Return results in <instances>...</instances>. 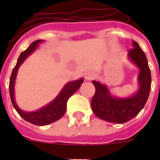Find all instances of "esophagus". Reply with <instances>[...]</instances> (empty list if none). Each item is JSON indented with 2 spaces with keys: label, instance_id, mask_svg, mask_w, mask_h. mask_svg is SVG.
I'll use <instances>...</instances> for the list:
<instances>
[{
  "label": "esophagus",
  "instance_id": "obj_1",
  "mask_svg": "<svg viewBox=\"0 0 160 160\" xmlns=\"http://www.w3.org/2000/svg\"><path fill=\"white\" fill-rule=\"evenodd\" d=\"M95 78V73L93 71H88L85 74V78L87 81H90V80H93V79Z\"/></svg>",
  "mask_w": 160,
  "mask_h": 160
}]
</instances>
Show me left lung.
<instances>
[{
    "label": "left lung",
    "mask_w": 160,
    "mask_h": 160,
    "mask_svg": "<svg viewBox=\"0 0 160 160\" xmlns=\"http://www.w3.org/2000/svg\"><path fill=\"white\" fill-rule=\"evenodd\" d=\"M133 47L128 58L139 69L138 77L139 88L134 95L128 98H117L111 94L106 85L93 81L95 93L91 100V108L96 116L107 122L124 123L135 118L146 104L149 97L152 76L146 54L138 44L133 41Z\"/></svg>",
    "instance_id": "1"
}]
</instances>
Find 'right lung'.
Wrapping results in <instances>:
<instances>
[{"label": "right lung", "instance_id": "right-lung-1", "mask_svg": "<svg viewBox=\"0 0 160 160\" xmlns=\"http://www.w3.org/2000/svg\"><path fill=\"white\" fill-rule=\"evenodd\" d=\"M42 42V40L35 41L25 51L20 54L16 66H14L12 74L10 76V79H9V94H10L12 106L20 114V116L23 118L25 121L37 126H46L60 119L66 113V103H67L68 99L70 98L72 94H74L80 88L82 83L84 81L83 78H81L79 80L66 83L58 95L51 102H49L48 105L45 106L42 108L39 109L38 111H33V112H26V111H22L17 105L15 98H14V85H15L17 73H18L20 66L25 62V59L27 58L31 53L36 50L38 46V43Z\"/></svg>", "mask_w": 160, "mask_h": 160}]
</instances>
